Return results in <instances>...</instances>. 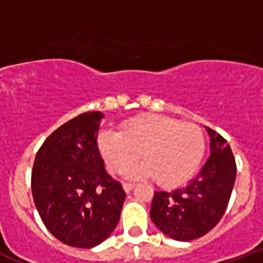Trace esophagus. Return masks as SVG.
I'll return each mask as SVG.
<instances>
[{
    "label": "esophagus",
    "instance_id": "esophagus-1",
    "mask_svg": "<svg viewBox=\"0 0 263 263\" xmlns=\"http://www.w3.org/2000/svg\"><path fill=\"white\" fill-rule=\"evenodd\" d=\"M134 187H135L134 183H128V182L123 183V189H124V191H126V193H129V191H131Z\"/></svg>",
    "mask_w": 263,
    "mask_h": 263
}]
</instances>
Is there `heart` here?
<instances>
[{
    "label": "heart",
    "instance_id": "b5f03b06",
    "mask_svg": "<svg viewBox=\"0 0 263 263\" xmlns=\"http://www.w3.org/2000/svg\"><path fill=\"white\" fill-rule=\"evenodd\" d=\"M98 146L110 172L123 173L140 154L144 163L135 167L129 176H153L158 185L173 187L187 181L198 170L205 140L196 124L145 114L123 122L119 134L100 132Z\"/></svg>",
    "mask_w": 263,
    "mask_h": 263
}]
</instances>
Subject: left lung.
Masks as SVG:
<instances>
[{"instance_id":"1","label":"left lung","mask_w":263,"mask_h":263,"mask_svg":"<svg viewBox=\"0 0 263 263\" xmlns=\"http://www.w3.org/2000/svg\"><path fill=\"white\" fill-rule=\"evenodd\" d=\"M211 137V157L183 187L155 191L150 217L170 238L190 241L210 233L222 218L236 176V163L225 139L207 128Z\"/></svg>"}]
</instances>
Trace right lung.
Listing matches in <instances>:
<instances>
[{
	"label": "right lung",
	"instance_id": "add662e5",
	"mask_svg": "<svg viewBox=\"0 0 263 263\" xmlns=\"http://www.w3.org/2000/svg\"><path fill=\"white\" fill-rule=\"evenodd\" d=\"M103 114L87 111L45 140L32 168V194L41 220L61 243L92 248L118 223L126 193L108 175L99 153Z\"/></svg>",
	"mask_w": 263,
	"mask_h": 263
}]
</instances>
